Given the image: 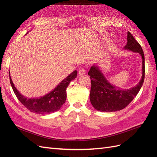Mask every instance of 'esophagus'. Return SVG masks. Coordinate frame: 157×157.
Here are the masks:
<instances>
[{
    "mask_svg": "<svg viewBox=\"0 0 157 157\" xmlns=\"http://www.w3.org/2000/svg\"><path fill=\"white\" fill-rule=\"evenodd\" d=\"M78 74H79L80 75H84V74H86V71H85V70L83 69H80L79 71H78Z\"/></svg>",
    "mask_w": 157,
    "mask_h": 157,
    "instance_id": "1",
    "label": "esophagus"
}]
</instances>
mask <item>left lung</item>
Wrapping results in <instances>:
<instances>
[{
  "label": "left lung",
  "instance_id": "1",
  "mask_svg": "<svg viewBox=\"0 0 157 157\" xmlns=\"http://www.w3.org/2000/svg\"><path fill=\"white\" fill-rule=\"evenodd\" d=\"M127 44L124 47L128 50L140 54L142 59V76L135 86L123 89L115 86L105 77L98 65H93L88 73L91 79L90 100L95 109L101 112L121 111L128 105L138 94L145 78V57L141 46L128 31Z\"/></svg>",
  "mask_w": 157,
  "mask_h": 157
}]
</instances>
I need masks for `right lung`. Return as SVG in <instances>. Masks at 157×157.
Instances as JSON below:
<instances>
[{
    "instance_id": "1",
    "label": "right lung",
    "mask_w": 157,
    "mask_h": 157,
    "mask_svg": "<svg viewBox=\"0 0 157 157\" xmlns=\"http://www.w3.org/2000/svg\"><path fill=\"white\" fill-rule=\"evenodd\" d=\"M9 75H10L12 88L19 101L31 112L44 115V114H50L58 111L61 109L67 98L66 89L71 80L77 77V71L76 70L73 71L62 81L59 82L54 90L44 95V96L33 98H28L21 94L14 86L10 77V71H9Z\"/></svg>"
}]
</instances>
